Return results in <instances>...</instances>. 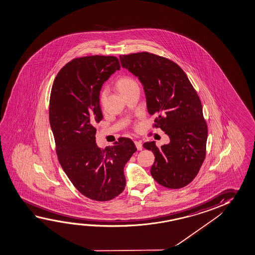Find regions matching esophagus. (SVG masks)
<instances>
[{
  "instance_id": "esophagus-1",
  "label": "esophagus",
  "mask_w": 255,
  "mask_h": 255,
  "mask_svg": "<svg viewBox=\"0 0 255 255\" xmlns=\"http://www.w3.org/2000/svg\"><path fill=\"white\" fill-rule=\"evenodd\" d=\"M134 144L136 146L138 150H142V144H141V141H134Z\"/></svg>"
}]
</instances>
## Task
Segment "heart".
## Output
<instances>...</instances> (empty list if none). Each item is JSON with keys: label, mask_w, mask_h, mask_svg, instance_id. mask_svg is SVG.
<instances>
[{"label": "heart", "mask_w": 255, "mask_h": 255, "mask_svg": "<svg viewBox=\"0 0 255 255\" xmlns=\"http://www.w3.org/2000/svg\"><path fill=\"white\" fill-rule=\"evenodd\" d=\"M116 86H117L118 89L120 90V92L124 96L127 93H128L131 90L133 89H139L137 82L133 80V78L128 77V76H124V77L120 78L116 82ZM107 95V90L106 89H103L100 93V97H99V100L102 105L104 104L105 100V97Z\"/></svg>", "instance_id": "obj_1"}]
</instances>
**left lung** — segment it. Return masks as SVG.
I'll return each mask as SVG.
<instances>
[{"label": "left lung", "mask_w": 255, "mask_h": 255, "mask_svg": "<svg viewBox=\"0 0 255 255\" xmlns=\"http://www.w3.org/2000/svg\"><path fill=\"white\" fill-rule=\"evenodd\" d=\"M120 60L143 86L148 113L157 116L154 127L170 138L161 148L154 141L142 145L155 155L151 176L169 189L186 186L206 158L208 131L198 94L182 69L167 58L141 52L120 56Z\"/></svg>", "instance_id": "1"}]
</instances>
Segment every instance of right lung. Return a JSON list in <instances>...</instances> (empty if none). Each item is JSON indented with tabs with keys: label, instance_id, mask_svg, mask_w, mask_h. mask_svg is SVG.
Wrapping results in <instances>:
<instances>
[{
	"label": "right lung",
	"instance_id": "1",
	"mask_svg": "<svg viewBox=\"0 0 255 255\" xmlns=\"http://www.w3.org/2000/svg\"><path fill=\"white\" fill-rule=\"evenodd\" d=\"M120 69L119 59L112 56L75 58L57 73L49 99L61 166L81 194L97 201H108L124 190V166L136 151L129 138H119L105 149L96 143V125L103 119L102 86Z\"/></svg>",
	"mask_w": 255,
	"mask_h": 255
}]
</instances>
